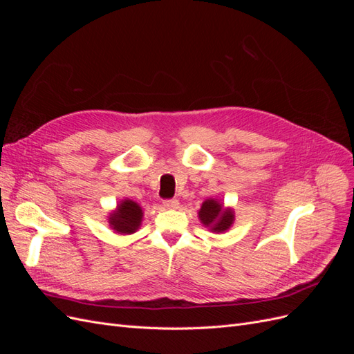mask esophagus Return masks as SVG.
Wrapping results in <instances>:
<instances>
[{"label":"esophagus","mask_w":354,"mask_h":354,"mask_svg":"<svg viewBox=\"0 0 354 354\" xmlns=\"http://www.w3.org/2000/svg\"><path fill=\"white\" fill-rule=\"evenodd\" d=\"M162 205L165 209H176V208H178V201L177 199H165L162 202Z\"/></svg>","instance_id":"esophagus-1"}]
</instances>
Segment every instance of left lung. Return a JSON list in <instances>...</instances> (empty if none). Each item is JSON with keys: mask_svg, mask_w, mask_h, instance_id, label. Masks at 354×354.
Masks as SVG:
<instances>
[{"mask_svg": "<svg viewBox=\"0 0 354 354\" xmlns=\"http://www.w3.org/2000/svg\"><path fill=\"white\" fill-rule=\"evenodd\" d=\"M199 220L211 232L223 233L230 229L234 221V212L232 208H224L223 203L216 199H207L202 202V207L198 212Z\"/></svg>", "mask_w": 354, "mask_h": 354, "instance_id": "left-lung-1", "label": "left lung"}]
</instances>
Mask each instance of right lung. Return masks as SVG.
Masks as SVG:
<instances>
[{
    "label": "right lung",
    "mask_w": 354,
    "mask_h": 354,
    "mask_svg": "<svg viewBox=\"0 0 354 354\" xmlns=\"http://www.w3.org/2000/svg\"><path fill=\"white\" fill-rule=\"evenodd\" d=\"M143 220L142 207L131 199L120 202L115 211L109 216V226L120 234H131L140 227Z\"/></svg>",
    "instance_id": "right-lung-1"
}]
</instances>
